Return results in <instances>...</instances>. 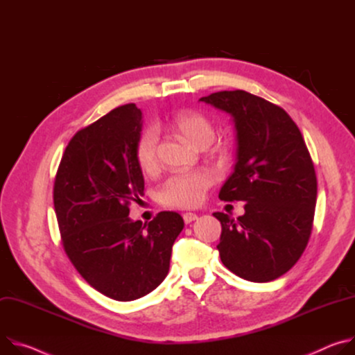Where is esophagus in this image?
Returning <instances> with one entry per match:
<instances>
[{
    "label": "esophagus",
    "mask_w": 355,
    "mask_h": 355,
    "mask_svg": "<svg viewBox=\"0 0 355 355\" xmlns=\"http://www.w3.org/2000/svg\"><path fill=\"white\" fill-rule=\"evenodd\" d=\"M183 220H184L186 224H190L191 221L198 220V214H194V213H184V214H183Z\"/></svg>",
    "instance_id": "obj_1"
}]
</instances>
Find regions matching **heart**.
Listing matches in <instances>:
<instances>
[{
  "mask_svg": "<svg viewBox=\"0 0 355 355\" xmlns=\"http://www.w3.org/2000/svg\"><path fill=\"white\" fill-rule=\"evenodd\" d=\"M173 130L191 146L203 149L216 137V131L209 118L199 111H182L173 120ZM137 164L144 172L153 171L156 165V134L153 130L145 131L135 148ZM210 178L206 173H179L169 178L159 190V200L171 207L198 206L206 190L210 187Z\"/></svg>",
  "mask_w": 355,
  "mask_h": 355,
  "instance_id": "1",
  "label": "heart"
}]
</instances>
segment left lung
<instances>
[{"mask_svg":"<svg viewBox=\"0 0 355 355\" xmlns=\"http://www.w3.org/2000/svg\"><path fill=\"white\" fill-rule=\"evenodd\" d=\"M199 101L230 114L237 132L234 172L218 198L247 202L239 218L213 214L221 262L251 282L277 279L302 257L313 227L318 179L304 139L284 108L244 90Z\"/></svg>","mask_w":355,"mask_h":355,"instance_id":"left-lung-1","label":"left lung"}]
</instances>
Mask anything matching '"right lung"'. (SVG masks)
Wrapping results in <instances>:
<instances>
[{"label": "right lung", "instance_id": "add662e5", "mask_svg": "<svg viewBox=\"0 0 355 355\" xmlns=\"http://www.w3.org/2000/svg\"><path fill=\"white\" fill-rule=\"evenodd\" d=\"M142 112L116 107L77 131L64 149L53 186L64 252L100 293L120 302L139 299L169 272L172 245L184 227L175 211L132 221L130 205L144 196L135 148Z\"/></svg>", "mask_w": 355, "mask_h": 355}]
</instances>
